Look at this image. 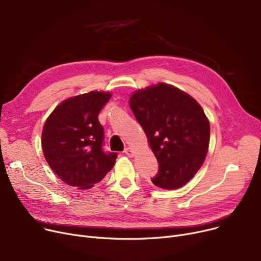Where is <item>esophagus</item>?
I'll use <instances>...</instances> for the list:
<instances>
[{"instance_id":"34e87169","label":"esophagus","mask_w":261,"mask_h":261,"mask_svg":"<svg viewBox=\"0 0 261 261\" xmlns=\"http://www.w3.org/2000/svg\"><path fill=\"white\" fill-rule=\"evenodd\" d=\"M125 152L128 156H130V158H132V156H134V149L132 148V147H127L126 149H125Z\"/></svg>"}]
</instances>
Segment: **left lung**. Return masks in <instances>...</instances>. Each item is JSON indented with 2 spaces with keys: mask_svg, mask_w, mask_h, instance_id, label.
Returning a JSON list of instances; mask_svg holds the SVG:
<instances>
[{
  "mask_svg": "<svg viewBox=\"0 0 261 261\" xmlns=\"http://www.w3.org/2000/svg\"><path fill=\"white\" fill-rule=\"evenodd\" d=\"M129 106L159 162L152 183L169 190L183 187L208 152L211 126L202 107L186 92L164 82L134 91Z\"/></svg>",
  "mask_w": 261,
  "mask_h": 261,
  "instance_id": "8db88e82",
  "label": "left lung"
}]
</instances>
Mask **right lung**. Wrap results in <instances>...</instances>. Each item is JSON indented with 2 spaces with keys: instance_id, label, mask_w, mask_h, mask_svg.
<instances>
[{
  "instance_id": "obj_1",
  "label": "right lung",
  "mask_w": 261,
  "mask_h": 261,
  "mask_svg": "<svg viewBox=\"0 0 261 261\" xmlns=\"http://www.w3.org/2000/svg\"><path fill=\"white\" fill-rule=\"evenodd\" d=\"M110 92L91 91L66 98L49 114L42 130L44 158L67 185L89 189L115 165L117 154L102 151L103 128L98 114Z\"/></svg>"
}]
</instances>
